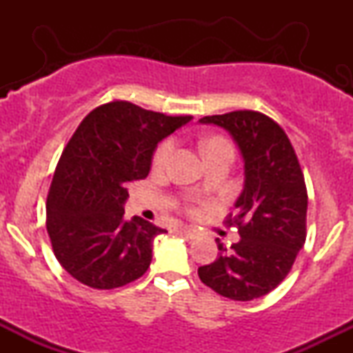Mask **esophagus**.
Masks as SVG:
<instances>
[{"label": "esophagus", "mask_w": 353, "mask_h": 353, "mask_svg": "<svg viewBox=\"0 0 353 353\" xmlns=\"http://www.w3.org/2000/svg\"><path fill=\"white\" fill-rule=\"evenodd\" d=\"M177 232H179L181 236H185V237H189V239H196L197 236H199L196 229L188 228V225H184V228H179V230H177Z\"/></svg>", "instance_id": "1"}]
</instances>
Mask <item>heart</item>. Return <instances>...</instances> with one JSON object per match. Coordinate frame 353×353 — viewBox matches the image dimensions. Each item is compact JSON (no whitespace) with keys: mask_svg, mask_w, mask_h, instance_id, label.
Instances as JSON below:
<instances>
[{"mask_svg":"<svg viewBox=\"0 0 353 353\" xmlns=\"http://www.w3.org/2000/svg\"><path fill=\"white\" fill-rule=\"evenodd\" d=\"M174 149H176L174 139H165L164 143H161L152 157L154 169H164L165 165L171 163ZM224 149H232L224 137H209V139H205L204 143H202V151H204L205 157L212 156V154H216L219 151H224Z\"/></svg>","mask_w":353,"mask_h":353,"instance_id":"obj_1","label":"heart"}]
</instances>
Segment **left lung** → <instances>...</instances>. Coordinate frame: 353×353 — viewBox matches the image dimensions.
Here are the masks:
<instances>
[{
	"mask_svg": "<svg viewBox=\"0 0 353 353\" xmlns=\"http://www.w3.org/2000/svg\"><path fill=\"white\" fill-rule=\"evenodd\" d=\"M201 124L225 129L244 161V188L234 208L241 241L197 270L214 292L232 301L269 294L292 269L305 244L307 189L297 156L283 129L255 111L205 116Z\"/></svg>",
	"mask_w": 353,
	"mask_h": 353,
	"instance_id": "obj_1",
	"label": "left lung"
}]
</instances>
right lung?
Wrapping results in <instances>:
<instances>
[{"label": "right lung", "mask_w": 353, "mask_h": 353, "mask_svg": "<svg viewBox=\"0 0 353 353\" xmlns=\"http://www.w3.org/2000/svg\"><path fill=\"white\" fill-rule=\"evenodd\" d=\"M192 116H165L112 101L84 117L61 154L46 201L56 259L92 289L123 287L144 275L154 237L168 232L124 219L129 182L145 179L157 144Z\"/></svg>", "instance_id": "right-lung-1"}]
</instances>
